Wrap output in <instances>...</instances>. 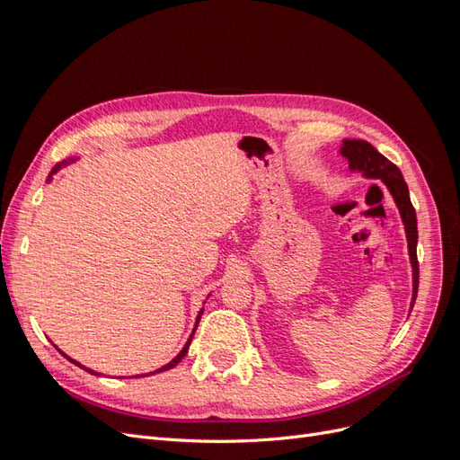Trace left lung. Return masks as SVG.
<instances>
[{
    "label": "left lung",
    "instance_id": "8db88e82",
    "mask_svg": "<svg viewBox=\"0 0 460 460\" xmlns=\"http://www.w3.org/2000/svg\"><path fill=\"white\" fill-rule=\"evenodd\" d=\"M341 155L349 161L351 171H360L367 178H380L382 182L392 191V196L399 207L402 222H405L409 255L412 262V305L419 291V259H416V242H419V230H416V213L409 198L407 182L402 180L397 166L385 159L378 149H374L368 142L363 140H345L341 147Z\"/></svg>",
    "mask_w": 460,
    "mask_h": 460
}]
</instances>
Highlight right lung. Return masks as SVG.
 Listing matches in <instances>:
<instances>
[{
    "mask_svg": "<svg viewBox=\"0 0 460 460\" xmlns=\"http://www.w3.org/2000/svg\"><path fill=\"white\" fill-rule=\"evenodd\" d=\"M63 164H65V163H63ZM63 164H58V166H53V171H51V174H55V172H58V171L61 169V166H63ZM51 174H49V178H51ZM201 313H203V311H201ZM201 313H199V316H198V320H196V328H198V324H199V318H201ZM196 328H193V332H196ZM193 332H191V336H190L188 343L184 345V349H182V351H180V353H178V355H176V357H174V358L171 360V363H169V365H164L163 368H159V370H155V372H163V370H169V368L176 367V365L180 363V360H182V358L186 357V353H188V347H190V343H191V338H193ZM61 353H63V351H61ZM63 355H65V353H63ZM65 357H66V355H65ZM66 358H68V357H66ZM68 360H71V363H75V365H78V363H76V360H73V358H68ZM78 367H80V365H78ZM82 368H84V370H88L90 374H95V376H97V372H93V370H90V368H86V367H82ZM155 372H151V374H155ZM142 376H144V374H142Z\"/></svg>",
    "mask_w": 460,
    "mask_h": 460,
    "instance_id": "obj_1",
    "label": "right lung"
}]
</instances>
